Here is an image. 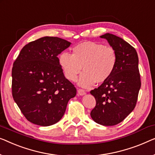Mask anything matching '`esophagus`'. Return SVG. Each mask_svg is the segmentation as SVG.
I'll list each match as a JSON object with an SVG mask.
<instances>
[{"mask_svg":"<svg viewBox=\"0 0 155 155\" xmlns=\"http://www.w3.org/2000/svg\"><path fill=\"white\" fill-rule=\"evenodd\" d=\"M78 94H79V95L82 96V95H84V94H85V91L82 89H78Z\"/></svg>","mask_w":155,"mask_h":155,"instance_id":"1","label":"esophagus"}]
</instances>
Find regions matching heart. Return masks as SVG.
Wrapping results in <instances>:
<instances>
[{
    "label": "heart",
    "mask_w": 155,
    "mask_h": 155,
    "mask_svg": "<svg viewBox=\"0 0 155 155\" xmlns=\"http://www.w3.org/2000/svg\"><path fill=\"white\" fill-rule=\"evenodd\" d=\"M73 54L63 52L59 62L67 79L75 82L82 70L79 84L90 87L95 83H102L108 79L116 68L117 54L110 45L95 42H84L74 47Z\"/></svg>",
    "instance_id": "b5f03b06"
}]
</instances>
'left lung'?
Returning <instances> with one entry per match:
<instances>
[{
	"label": "left lung",
	"instance_id": "left-lung-1",
	"mask_svg": "<svg viewBox=\"0 0 155 155\" xmlns=\"http://www.w3.org/2000/svg\"><path fill=\"white\" fill-rule=\"evenodd\" d=\"M105 38L117 54V63L112 75L90 91L96 99L91 111L94 122L113 126L122 122L133 111L141 86L138 57L134 47L121 38L105 33Z\"/></svg>",
	"mask_w": 155,
	"mask_h": 155
}]
</instances>
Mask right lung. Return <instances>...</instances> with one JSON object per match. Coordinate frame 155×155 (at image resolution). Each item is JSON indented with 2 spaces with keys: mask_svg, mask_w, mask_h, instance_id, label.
<instances>
[{
  "mask_svg": "<svg viewBox=\"0 0 155 155\" xmlns=\"http://www.w3.org/2000/svg\"><path fill=\"white\" fill-rule=\"evenodd\" d=\"M71 42L43 37L21 49L13 64L12 94L26 120L48 127L59 122L76 88L65 78L59 58Z\"/></svg>",
  "mask_w": 155,
  "mask_h": 155,
  "instance_id": "add662e5",
  "label": "right lung"
}]
</instances>
